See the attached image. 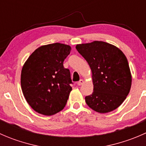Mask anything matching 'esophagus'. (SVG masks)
<instances>
[{
    "mask_svg": "<svg viewBox=\"0 0 146 146\" xmlns=\"http://www.w3.org/2000/svg\"><path fill=\"white\" fill-rule=\"evenodd\" d=\"M83 83H84V80L81 79V80H80L78 82V85L80 86V85H82Z\"/></svg>",
    "mask_w": 146,
    "mask_h": 146,
    "instance_id": "34e87169",
    "label": "esophagus"
}]
</instances>
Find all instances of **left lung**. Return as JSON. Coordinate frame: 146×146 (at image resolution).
<instances>
[{
  "label": "left lung",
  "instance_id": "obj_1",
  "mask_svg": "<svg viewBox=\"0 0 146 146\" xmlns=\"http://www.w3.org/2000/svg\"><path fill=\"white\" fill-rule=\"evenodd\" d=\"M76 48L92 71L93 92L85 97L87 104L100 114L118 108L131 87V73L126 56L115 46L101 41L77 44Z\"/></svg>",
  "mask_w": 146,
  "mask_h": 146
}]
</instances>
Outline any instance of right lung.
Segmentation results:
<instances>
[{
	"instance_id": "add662e5",
	"label": "right lung",
	"mask_w": 146,
	"mask_h": 146,
	"mask_svg": "<svg viewBox=\"0 0 146 146\" xmlns=\"http://www.w3.org/2000/svg\"><path fill=\"white\" fill-rule=\"evenodd\" d=\"M71 47L61 43L43 45L29 56L21 72L25 98L36 112L51 116L66 106L72 88L69 69L64 61Z\"/></svg>"
}]
</instances>
